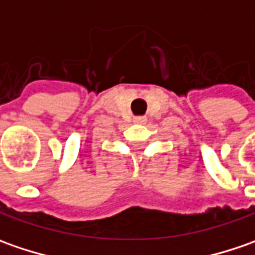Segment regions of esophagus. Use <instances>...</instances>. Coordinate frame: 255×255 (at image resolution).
<instances>
[{
  "label": "esophagus",
  "instance_id": "34e87169",
  "mask_svg": "<svg viewBox=\"0 0 255 255\" xmlns=\"http://www.w3.org/2000/svg\"><path fill=\"white\" fill-rule=\"evenodd\" d=\"M133 122L137 123V125H143V123H146V118H143V116H137V118H134V119H133Z\"/></svg>",
  "mask_w": 255,
  "mask_h": 255
}]
</instances>
